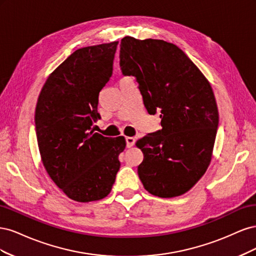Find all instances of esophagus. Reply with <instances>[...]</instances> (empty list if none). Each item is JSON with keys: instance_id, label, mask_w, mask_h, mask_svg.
I'll return each instance as SVG.
<instances>
[{"instance_id": "34e87169", "label": "esophagus", "mask_w": 256, "mask_h": 256, "mask_svg": "<svg viewBox=\"0 0 256 256\" xmlns=\"http://www.w3.org/2000/svg\"><path fill=\"white\" fill-rule=\"evenodd\" d=\"M134 142H136L134 138H132V136H127L126 138V145H127L128 148H130V147H132L134 145Z\"/></svg>"}]
</instances>
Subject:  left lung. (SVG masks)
<instances>
[{
  "label": "left lung",
  "instance_id": "left-lung-1",
  "mask_svg": "<svg viewBox=\"0 0 256 256\" xmlns=\"http://www.w3.org/2000/svg\"><path fill=\"white\" fill-rule=\"evenodd\" d=\"M120 65L134 76L147 112L161 111V130L138 140L145 190L159 198L184 194L210 164L219 124L212 85L177 46L160 40L120 42Z\"/></svg>",
  "mask_w": 256,
  "mask_h": 256
}]
</instances>
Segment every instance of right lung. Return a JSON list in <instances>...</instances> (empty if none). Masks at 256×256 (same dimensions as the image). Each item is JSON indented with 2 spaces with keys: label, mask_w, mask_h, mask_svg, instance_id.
I'll return each instance as SVG.
<instances>
[{
  "label": "right lung",
  "mask_w": 256,
  "mask_h": 256,
  "mask_svg": "<svg viewBox=\"0 0 256 256\" xmlns=\"http://www.w3.org/2000/svg\"><path fill=\"white\" fill-rule=\"evenodd\" d=\"M118 42L76 50L46 80L35 109L38 148L51 180L76 202L104 198L126 147L124 136L92 129L99 92L110 80Z\"/></svg>",
  "instance_id": "1"
}]
</instances>
